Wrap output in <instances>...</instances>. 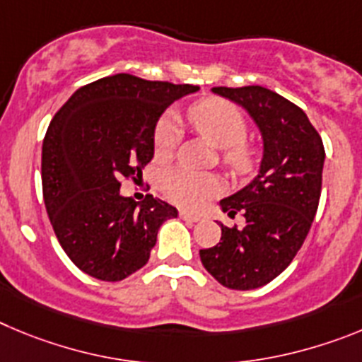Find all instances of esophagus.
Segmentation results:
<instances>
[{"mask_svg": "<svg viewBox=\"0 0 362 362\" xmlns=\"http://www.w3.org/2000/svg\"><path fill=\"white\" fill-rule=\"evenodd\" d=\"M180 218L184 221H187V223H194V221H200V216L187 213V211H180Z\"/></svg>", "mask_w": 362, "mask_h": 362, "instance_id": "1", "label": "esophagus"}]
</instances>
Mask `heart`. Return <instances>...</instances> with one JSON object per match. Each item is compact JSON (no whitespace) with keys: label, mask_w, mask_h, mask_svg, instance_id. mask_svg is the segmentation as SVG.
I'll return each instance as SVG.
<instances>
[{"label":"heart","mask_w":362,"mask_h":362,"mask_svg":"<svg viewBox=\"0 0 362 362\" xmlns=\"http://www.w3.org/2000/svg\"><path fill=\"white\" fill-rule=\"evenodd\" d=\"M185 119L205 141L220 148L221 165L234 177H245L258 162L259 149L249 135V120L238 106L226 99L209 97L198 100L185 110ZM180 129L171 115L158 119L153 129V153L158 160H165L175 153ZM160 189L168 200L184 209H202L220 191L213 175L197 173L187 168H171L160 177Z\"/></svg>","instance_id":"1"}]
</instances>
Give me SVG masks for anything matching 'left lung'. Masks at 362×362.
Wrapping results in <instances>:
<instances>
[{
  "instance_id": "8db88e82",
  "label": "left lung",
  "mask_w": 362,
  "mask_h": 362,
  "mask_svg": "<svg viewBox=\"0 0 362 362\" xmlns=\"http://www.w3.org/2000/svg\"><path fill=\"white\" fill-rule=\"evenodd\" d=\"M252 115L265 142L259 175L240 193L220 202L242 214L245 226H221L220 242L200 250L205 270L227 288L267 285L301 249L321 197L325 146L299 106L263 86L213 88Z\"/></svg>"
}]
</instances>
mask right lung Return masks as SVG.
Listing matches in <instances>:
<instances>
[{"mask_svg":"<svg viewBox=\"0 0 362 362\" xmlns=\"http://www.w3.org/2000/svg\"><path fill=\"white\" fill-rule=\"evenodd\" d=\"M193 84L115 74L84 84L57 110L41 158L43 198L68 258L103 281H120L148 263L160 226L178 211L146 194H120L153 158V129Z\"/></svg>","mask_w":362,"mask_h":362,"instance_id":"add662e5","label":"right lung"}]
</instances>
